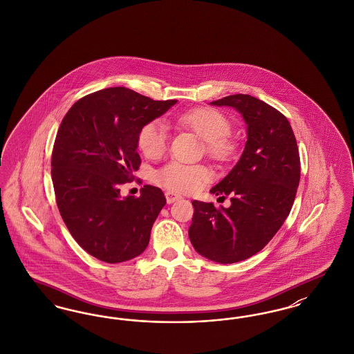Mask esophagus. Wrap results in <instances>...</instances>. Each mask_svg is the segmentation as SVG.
I'll return each instance as SVG.
<instances>
[{"label": "esophagus", "instance_id": "1", "mask_svg": "<svg viewBox=\"0 0 354 354\" xmlns=\"http://www.w3.org/2000/svg\"><path fill=\"white\" fill-rule=\"evenodd\" d=\"M165 196H166V200H167V203H169V204H171V203H174V201H176V200H179V198H182L180 195H178V194L172 192V191H167V192L165 194Z\"/></svg>", "mask_w": 354, "mask_h": 354}]
</instances>
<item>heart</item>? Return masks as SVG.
Here are the masks:
<instances>
[{
	"mask_svg": "<svg viewBox=\"0 0 354 354\" xmlns=\"http://www.w3.org/2000/svg\"><path fill=\"white\" fill-rule=\"evenodd\" d=\"M176 122L204 140L205 153L220 163L230 162L237 153V143L229 136L232 124L220 111L200 106L179 114ZM137 146L150 159L163 156L169 146L167 127L160 121L143 124L137 134ZM212 179V171L204 165L169 162L154 172V182L175 192H198Z\"/></svg>",
	"mask_w": 354,
	"mask_h": 354,
	"instance_id": "obj_1",
	"label": "heart"
}]
</instances>
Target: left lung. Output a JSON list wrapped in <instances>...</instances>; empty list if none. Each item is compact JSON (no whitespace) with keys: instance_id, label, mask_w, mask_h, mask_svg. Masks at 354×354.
<instances>
[{"instance_id":"1","label":"left lung","mask_w":354,"mask_h":354,"mask_svg":"<svg viewBox=\"0 0 354 354\" xmlns=\"http://www.w3.org/2000/svg\"><path fill=\"white\" fill-rule=\"evenodd\" d=\"M236 108L248 125L240 160L211 192L230 196L229 208L192 201L188 229L198 254L218 263H234L261 252L290 214L300 180L297 138L288 120L269 104L249 95L216 100Z\"/></svg>"}]
</instances>
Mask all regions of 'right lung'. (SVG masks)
<instances>
[{"label": "right lung", "instance_id": "obj_1", "mask_svg": "<svg viewBox=\"0 0 354 354\" xmlns=\"http://www.w3.org/2000/svg\"><path fill=\"white\" fill-rule=\"evenodd\" d=\"M175 102L114 86L77 100L62 120L51 156L57 208L75 241L102 262L133 259L149 245L166 198L146 184L140 196L122 198L120 187L141 166L140 127Z\"/></svg>", "mask_w": 354, "mask_h": 354}]
</instances>
